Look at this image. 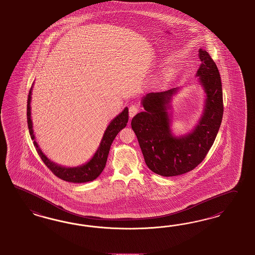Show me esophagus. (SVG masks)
Segmentation results:
<instances>
[{"instance_id": "1", "label": "esophagus", "mask_w": 255, "mask_h": 255, "mask_svg": "<svg viewBox=\"0 0 255 255\" xmlns=\"http://www.w3.org/2000/svg\"><path fill=\"white\" fill-rule=\"evenodd\" d=\"M139 111V107L137 105H132L129 108V116L130 118H132L136 113Z\"/></svg>"}]
</instances>
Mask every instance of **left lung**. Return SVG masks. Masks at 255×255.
Segmentation results:
<instances>
[{
  "mask_svg": "<svg viewBox=\"0 0 255 255\" xmlns=\"http://www.w3.org/2000/svg\"><path fill=\"white\" fill-rule=\"evenodd\" d=\"M196 77L204 92L203 110L192 130L175 135L172 130V97L180 88L149 93L142 97L144 111L131 120V129L152 172L170 177L192 171L204 159L220 128L224 106L220 73L205 50H199Z\"/></svg>",
  "mask_w": 255,
  "mask_h": 255,
  "instance_id": "8db88e82",
  "label": "left lung"
}]
</instances>
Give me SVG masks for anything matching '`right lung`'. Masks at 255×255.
<instances>
[{
  "label": "right lung",
  "mask_w": 255,
  "mask_h": 255,
  "mask_svg": "<svg viewBox=\"0 0 255 255\" xmlns=\"http://www.w3.org/2000/svg\"><path fill=\"white\" fill-rule=\"evenodd\" d=\"M32 88H33V84L28 93V105H27L28 131H29L30 137L33 140L35 148L42 159V161L44 162V164L47 166L58 178L67 182L86 183V182H91L97 179V177L101 174V172H103L104 168L107 163L108 156H109L110 145L112 144L113 140L116 137L119 131L124 129V127L127 125L128 120H129L128 108L126 107L119 115L110 122L106 131L104 132L103 137L101 139L99 146L97 147V151L94 154V156L90 158V160L82 165L67 167V166L57 164L53 160H51L42 152L35 139L33 124L31 120V107H30Z\"/></svg>",
  "instance_id": "1"
}]
</instances>
